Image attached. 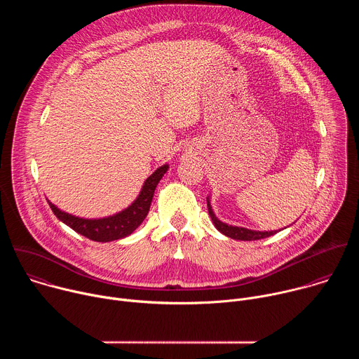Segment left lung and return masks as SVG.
<instances>
[{
	"label": "left lung",
	"instance_id": "left-lung-1",
	"mask_svg": "<svg viewBox=\"0 0 359 359\" xmlns=\"http://www.w3.org/2000/svg\"><path fill=\"white\" fill-rule=\"evenodd\" d=\"M208 209H209V215L212 217V222L215 224V227L223 233L224 236L234 238V240H243V241H251V240H262L266 237H270L281 230H273V231H257V230H250L245 227H237V226H231L227 223H223L222 220H219L212 209V204H210V196L208 197Z\"/></svg>",
	"mask_w": 359,
	"mask_h": 359
}]
</instances>
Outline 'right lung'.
Here are the masks:
<instances>
[{"instance_id":"right-lung-1","label":"right lung","mask_w":359,"mask_h":359,"mask_svg":"<svg viewBox=\"0 0 359 359\" xmlns=\"http://www.w3.org/2000/svg\"><path fill=\"white\" fill-rule=\"evenodd\" d=\"M169 165H163L153 172L143 183L139 196L135 198V201L125 210L108 216L104 219H83L74 215H69L67 212H62L58 209L54 203H49L50 210L54 215L67 226H69L74 231L85 236L89 240L99 241V243H108L119 238H125L129 234H132L144 220V217L149 213L150 203L155 194L156 186L163 177V175L168 172Z\"/></svg>"}]
</instances>
